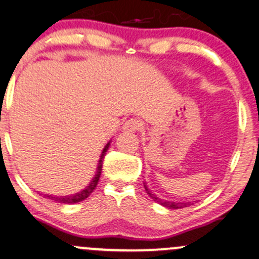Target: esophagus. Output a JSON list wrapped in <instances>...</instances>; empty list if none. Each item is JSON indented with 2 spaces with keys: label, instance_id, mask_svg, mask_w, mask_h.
Segmentation results:
<instances>
[{
  "label": "esophagus",
  "instance_id": "obj_1",
  "mask_svg": "<svg viewBox=\"0 0 259 259\" xmlns=\"http://www.w3.org/2000/svg\"><path fill=\"white\" fill-rule=\"evenodd\" d=\"M141 126H142L141 120L135 119V118H132V119L126 120L125 123H124L123 130L127 133H135V132H139V130L141 129Z\"/></svg>",
  "mask_w": 259,
  "mask_h": 259
}]
</instances>
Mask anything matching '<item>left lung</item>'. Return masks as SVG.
Masks as SVG:
<instances>
[{
	"mask_svg": "<svg viewBox=\"0 0 259 259\" xmlns=\"http://www.w3.org/2000/svg\"><path fill=\"white\" fill-rule=\"evenodd\" d=\"M144 186H145V190H146L147 195L150 196L151 198H152L153 201H156L157 203L162 204L163 207L165 208H169V209H178V208H184V207H189L191 206V204H194L192 202H177V201H167V200H162V198L157 197V195H154L152 191H151L150 189H148L146 183H144Z\"/></svg>",
	"mask_w": 259,
	"mask_h": 259,
	"instance_id": "left-lung-1",
	"label": "left lung"
}]
</instances>
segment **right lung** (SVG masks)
I'll return each mask as SVG.
<instances>
[{"label": "right lung", "mask_w": 259, "mask_h": 259, "mask_svg": "<svg viewBox=\"0 0 259 259\" xmlns=\"http://www.w3.org/2000/svg\"><path fill=\"white\" fill-rule=\"evenodd\" d=\"M111 142L112 141L107 142L105 148L102 150V153H101V156H100L99 163H97V168H96V173H95V177L92 178L90 184H89V185L86 186L85 189H82L81 191L76 192V194H74V195H67V196L45 195V197H47L49 200L58 202V203H62V204H73V203H78V202H81V201L86 200V198H88L89 196L92 194V191L96 189L97 183H99L100 177H101V171H102V163H103L102 160H103V158H105V154L107 152V150H108L109 146H111Z\"/></svg>", "instance_id": "add662e5"}]
</instances>
